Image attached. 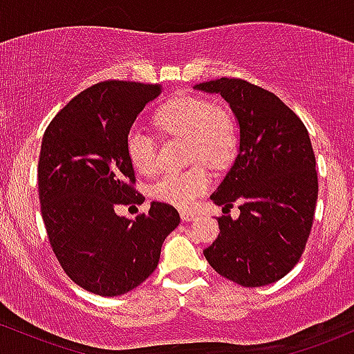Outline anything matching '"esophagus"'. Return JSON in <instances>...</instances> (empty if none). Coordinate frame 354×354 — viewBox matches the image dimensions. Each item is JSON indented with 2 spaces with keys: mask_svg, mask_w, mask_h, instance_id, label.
I'll use <instances>...</instances> for the list:
<instances>
[{
  "mask_svg": "<svg viewBox=\"0 0 354 354\" xmlns=\"http://www.w3.org/2000/svg\"><path fill=\"white\" fill-rule=\"evenodd\" d=\"M180 217H182V221H194L196 219V214H194L192 210H182Z\"/></svg>",
  "mask_w": 354,
  "mask_h": 354,
  "instance_id": "1",
  "label": "esophagus"
}]
</instances>
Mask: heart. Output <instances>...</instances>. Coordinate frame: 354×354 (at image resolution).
I'll list each match as a JSON object with an SVG mask.
<instances>
[{
    "label": "heart",
    "instance_id": "heart-1",
    "mask_svg": "<svg viewBox=\"0 0 354 354\" xmlns=\"http://www.w3.org/2000/svg\"><path fill=\"white\" fill-rule=\"evenodd\" d=\"M157 125L165 133L185 137L189 160H204L210 167H222L232 158L237 147V129L232 115L212 106L204 98L180 95L165 102L156 113ZM130 164L138 174L150 176L157 170V144L144 125L135 124L125 137ZM212 177L202 164L185 170L167 172L152 185V197L164 204L185 209L207 192Z\"/></svg>",
    "mask_w": 354,
    "mask_h": 354
}]
</instances>
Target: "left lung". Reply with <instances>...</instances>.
Instances as JSON below:
<instances>
[{"label": "left lung", "instance_id": "obj_1", "mask_svg": "<svg viewBox=\"0 0 354 354\" xmlns=\"http://www.w3.org/2000/svg\"><path fill=\"white\" fill-rule=\"evenodd\" d=\"M194 88L219 93L239 122V152L210 201L225 214L237 203L241 214L217 219L205 259L244 288L276 283L297 264L313 227L317 174L308 130L279 97L241 78Z\"/></svg>", "mask_w": 354, "mask_h": 354}]
</instances>
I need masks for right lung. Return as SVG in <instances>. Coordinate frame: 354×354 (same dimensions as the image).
I'll return each instance as SVG.
<instances>
[{
	"instance_id": "right-lung-1",
	"label": "right lung",
	"mask_w": 354,
	"mask_h": 354,
	"mask_svg": "<svg viewBox=\"0 0 354 354\" xmlns=\"http://www.w3.org/2000/svg\"><path fill=\"white\" fill-rule=\"evenodd\" d=\"M160 85L106 80L83 90L46 127L38 162L41 217L51 249L73 283L98 296L132 291L156 271L180 216L152 202L135 219L118 205L142 204L125 137Z\"/></svg>"
}]
</instances>
